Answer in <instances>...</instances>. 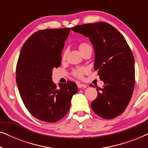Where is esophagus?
I'll return each mask as SVG.
<instances>
[{
    "instance_id": "obj_1",
    "label": "esophagus",
    "mask_w": 148,
    "mask_h": 148,
    "mask_svg": "<svg viewBox=\"0 0 148 148\" xmlns=\"http://www.w3.org/2000/svg\"><path fill=\"white\" fill-rule=\"evenodd\" d=\"M77 87L79 88H87V85L83 84H78Z\"/></svg>"
}]
</instances>
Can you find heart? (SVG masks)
<instances>
[{
  "label": "heart",
  "instance_id": "b5f03b06",
  "mask_svg": "<svg viewBox=\"0 0 148 148\" xmlns=\"http://www.w3.org/2000/svg\"><path fill=\"white\" fill-rule=\"evenodd\" d=\"M78 47L81 52H83L84 51H85V50H86L87 49H89V48H92V46H91L90 44L87 43L86 42H81V43L79 44ZM66 54H67V50H64L61 54L62 60L65 59L66 57ZM86 69L85 68L78 67V68L74 69L72 71V75L75 77L81 79L82 78L83 75H84V74L86 73Z\"/></svg>",
  "mask_w": 148,
  "mask_h": 148
}]
</instances>
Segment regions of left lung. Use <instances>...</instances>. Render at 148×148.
Wrapping results in <instances>:
<instances>
[{"label": "left lung", "mask_w": 148, "mask_h": 148, "mask_svg": "<svg viewBox=\"0 0 148 148\" xmlns=\"http://www.w3.org/2000/svg\"><path fill=\"white\" fill-rule=\"evenodd\" d=\"M71 29L90 38L95 50L94 70L104 83L96 89L98 96L91 103L93 111L106 119L119 116L128 106L135 86L134 56L126 40L106 22Z\"/></svg>", "instance_id": "8db88e82"}]
</instances>
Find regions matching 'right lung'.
<instances>
[{
  "mask_svg": "<svg viewBox=\"0 0 148 148\" xmlns=\"http://www.w3.org/2000/svg\"><path fill=\"white\" fill-rule=\"evenodd\" d=\"M70 28L39 30L23 44L16 66V82L26 108L35 118L56 123L66 114L77 92L75 83L52 82L54 68L61 64V52Z\"/></svg>",
  "mask_w": 148,
  "mask_h": 148,
  "instance_id": "obj_1",
  "label": "right lung"
}]
</instances>
